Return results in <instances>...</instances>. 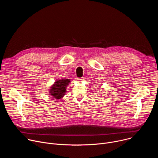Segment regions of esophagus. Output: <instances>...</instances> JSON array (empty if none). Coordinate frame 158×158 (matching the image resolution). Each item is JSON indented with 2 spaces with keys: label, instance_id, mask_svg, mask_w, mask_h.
<instances>
[{
  "label": "esophagus",
  "instance_id": "obj_1",
  "mask_svg": "<svg viewBox=\"0 0 158 158\" xmlns=\"http://www.w3.org/2000/svg\"><path fill=\"white\" fill-rule=\"evenodd\" d=\"M77 80H78L79 82H82V81H83L84 79L83 78H78Z\"/></svg>",
  "mask_w": 158,
  "mask_h": 158
}]
</instances>
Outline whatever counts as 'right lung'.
<instances>
[{"label": "right lung", "mask_w": 158, "mask_h": 158, "mask_svg": "<svg viewBox=\"0 0 158 158\" xmlns=\"http://www.w3.org/2000/svg\"><path fill=\"white\" fill-rule=\"evenodd\" d=\"M71 82V79H57L54 84L51 86L49 89V93L56 99H59L63 98L67 91V86Z\"/></svg>", "instance_id": "add662e5"}]
</instances>
